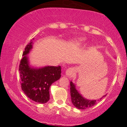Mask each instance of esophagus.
<instances>
[{
    "label": "esophagus",
    "mask_w": 127,
    "mask_h": 127,
    "mask_svg": "<svg viewBox=\"0 0 127 127\" xmlns=\"http://www.w3.org/2000/svg\"><path fill=\"white\" fill-rule=\"evenodd\" d=\"M74 68H68V69H66V71H65V75L66 76H68V77H70V76H71L73 74V73H74Z\"/></svg>",
    "instance_id": "esophagus-1"
}]
</instances>
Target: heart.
Returning <instances> with one entry per match:
<instances>
[{"mask_svg":"<svg viewBox=\"0 0 127 127\" xmlns=\"http://www.w3.org/2000/svg\"><path fill=\"white\" fill-rule=\"evenodd\" d=\"M86 41V40L84 37H78L76 38L73 40V44L76 45H82L84 44L85 42Z\"/></svg>","mask_w":127,"mask_h":127,"instance_id":"b5f03b06","label":"heart"}]
</instances>
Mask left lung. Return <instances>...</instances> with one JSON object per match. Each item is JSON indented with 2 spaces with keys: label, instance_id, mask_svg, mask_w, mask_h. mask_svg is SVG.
<instances>
[{
  "label": "left lung",
  "instance_id": "8db88e82",
  "mask_svg": "<svg viewBox=\"0 0 127 127\" xmlns=\"http://www.w3.org/2000/svg\"><path fill=\"white\" fill-rule=\"evenodd\" d=\"M70 86L72 102L73 105L78 109H86L93 106L96 104L97 101H99L101 99H102V97L106 96V95H105L98 100H88L83 97L82 95L79 93V92L76 89V86L72 82V81H70Z\"/></svg>",
  "mask_w": 127,
  "mask_h": 127
}]
</instances>
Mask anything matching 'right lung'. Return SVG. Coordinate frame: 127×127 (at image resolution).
Returning a JSON list of instances; mask_svg holds the SVG:
<instances>
[{
  "label": "right lung",
  "mask_w": 127,
  "mask_h": 127,
  "mask_svg": "<svg viewBox=\"0 0 127 127\" xmlns=\"http://www.w3.org/2000/svg\"><path fill=\"white\" fill-rule=\"evenodd\" d=\"M34 38H33V40ZM33 41L26 46L21 59L19 70L21 78V88L28 97L36 102L45 104L50 99L49 88L61 77V66H45L35 68L30 65L27 55L31 51Z\"/></svg>",
  "instance_id": "1"
}]
</instances>
